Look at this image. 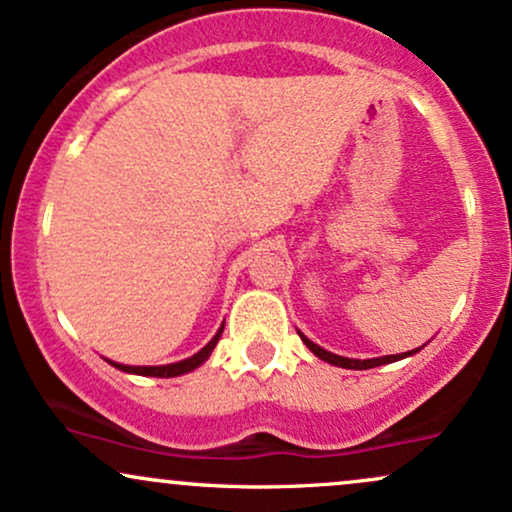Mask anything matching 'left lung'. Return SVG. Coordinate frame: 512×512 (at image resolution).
Wrapping results in <instances>:
<instances>
[{
  "label": "left lung",
  "instance_id": "obj_1",
  "mask_svg": "<svg viewBox=\"0 0 512 512\" xmlns=\"http://www.w3.org/2000/svg\"><path fill=\"white\" fill-rule=\"evenodd\" d=\"M301 334V332H298ZM301 339L305 342V346H308L310 351L317 358H322V361L332 363V366H339V368H349V370H368V368H375V366H385V363H392V361H399V358H407L411 354H416L419 349L414 351H407V354H392V356H380V358H344V356H337V354H330V351H325L322 346H317L315 342H310L305 334H301Z\"/></svg>",
  "mask_w": 512,
  "mask_h": 512
}]
</instances>
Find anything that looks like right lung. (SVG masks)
I'll return each instance as SVG.
<instances>
[{
    "mask_svg": "<svg viewBox=\"0 0 512 512\" xmlns=\"http://www.w3.org/2000/svg\"><path fill=\"white\" fill-rule=\"evenodd\" d=\"M221 334H223V325L219 327V332L214 334V339H211V342H209L207 346H204L202 351H197L195 356L185 358V361L168 363V366H122V363H115V361H110V363H113L115 368L125 370V373H134V375H151V378H175V375L190 373V370H195V368L202 366V363L207 361V358L211 356V351H214V346L219 344Z\"/></svg>",
    "mask_w": 512,
    "mask_h": 512,
    "instance_id": "1",
    "label": "right lung"
}]
</instances>
